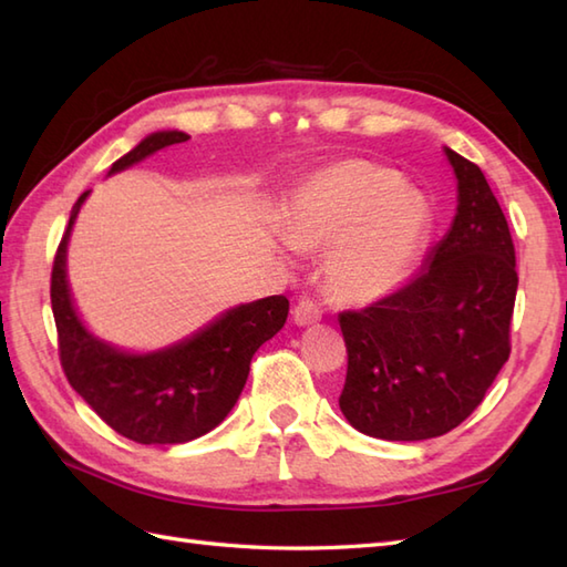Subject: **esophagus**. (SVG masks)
Instances as JSON below:
<instances>
[{"mask_svg":"<svg viewBox=\"0 0 567 567\" xmlns=\"http://www.w3.org/2000/svg\"><path fill=\"white\" fill-rule=\"evenodd\" d=\"M292 317H295V323H299V327H309V323H317L321 319V307L317 305L315 297L302 295L297 299V305L292 309Z\"/></svg>","mask_w":567,"mask_h":567,"instance_id":"1","label":"esophagus"}]
</instances>
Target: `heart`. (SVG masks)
Here are the masks:
<instances>
[{
    "label": "heart",
    "mask_w": 567,
    "mask_h": 567,
    "mask_svg": "<svg viewBox=\"0 0 567 567\" xmlns=\"http://www.w3.org/2000/svg\"><path fill=\"white\" fill-rule=\"evenodd\" d=\"M426 207L394 171L348 158L299 187L287 236L297 248H328L327 277L346 302H370L402 280L414 260Z\"/></svg>",
    "instance_id": "obj_1"
}]
</instances>
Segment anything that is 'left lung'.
Returning a JSON list of instances; mask_svg holds the SVG:
<instances>
[{"instance_id": "1", "label": "left lung", "mask_w": 567, "mask_h": 567, "mask_svg": "<svg viewBox=\"0 0 567 567\" xmlns=\"http://www.w3.org/2000/svg\"><path fill=\"white\" fill-rule=\"evenodd\" d=\"M457 214L416 275L339 315L348 370L339 396L360 433L424 441L461 426L512 353L519 275L514 240L483 171L445 148Z\"/></svg>"}]
</instances>
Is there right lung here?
Segmentation results:
<instances>
[{"label": "right lung", "instance_id": "obj_1", "mask_svg": "<svg viewBox=\"0 0 567 567\" xmlns=\"http://www.w3.org/2000/svg\"><path fill=\"white\" fill-rule=\"evenodd\" d=\"M187 138L183 131L151 134L118 158L112 173ZM84 197L87 192H82L70 214L51 272L58 355L65 378L104 424L128 441L171 445L199 439L231 412L248 380L250 358L285 327L290 302L285 295H272L240 305L189 341L161 353L128 355L116 351L84 331L70 302L65 248Z\"/></svg>", "mask_w": 567, "mask_h": 567}]
</instances>
